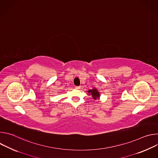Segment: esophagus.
<instances>
[{
	"instance_id": "esophagus-1",
	"label": "esophagus",
	"mask_w": 158,
	"mask_h": 158,
	"mask_svg": "<svg viewBox=\"0 0 158 158\" xmlns=\"http://www.w3.org/2000/svg\"><path fill=\"white\" fill-rule=\"evenodd\" d=\"M76 89H81V87H80V86H76Z\"/></svg>"
}]
</instances>
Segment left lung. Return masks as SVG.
<instances>
[{
  "label": "left lung",
  "instance_id": "8db88e82",
  "mask_svg": "<svg viewBox=\"0 0 158 158\" xmlns=\"http://www.w3.org/2000/svg\"><path fill=\"white\" fill-rule=\"evenodd\" d=\"M87 93H88V95H91L93 97V100H96L98 99H99L100 93L96 87H94L92 89H89V91H87Z\"/></svg>",
  "mask_w": 158,
  "mask_h": 158
}]
</instances>
